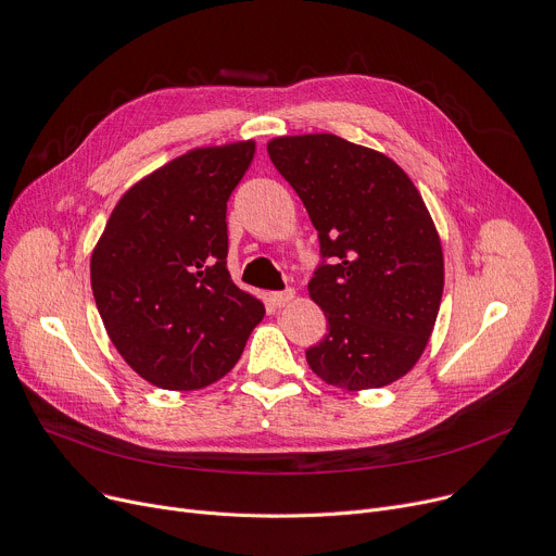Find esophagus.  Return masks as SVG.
I'll return each mask as SVG.
<instances>
[{"label": "esophagus", "mask_w": 556, "mask_h": 556, "mask_svg": "<svg viewBox=\"0 0 556 556\" xmlns=\"http://www.w3.org/2000/svg\"><path fill=\"white\" fill-rule=\"evenodd\" d=\"M293 299V289H282V291H271L269 293V303L274 307H285Z\"/></svg>", "instance_id": "obj_1"}]
</instances>
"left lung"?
<instances>
[{"mask_svg":"<svg viewBox=\"0 0 556 556\" xmlns=\"http://www.w3.org/2000/svg\"><path fill=\"white\" fill-rule=\"evenodd\" d=\"M267 152L318 231L307 289L328 334L305 352L309 368L345 390L393 383L427 348L444 287L417 188L386 154L334 135L274 139Z\"/></svg>","mask_w":556,"mask_h":556,"instance_id":"left-lung-1","label":"left lung"}]
</instances>
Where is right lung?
Wrapping results in <instances>:
<instances>
[{"mask_svg":"<svg viewBox=\"0 0 556 556\" xmlns=\"http://www.w3.org/2000/svg\"><path fill=\"white\" fill-rule=\"evenodd\" d=\"M253 141L200 148L129 188L91 253V291L125 362L166 390L236 366L265 305L226 269V202Z\"/></svg>","mask_w":556,"mask_h":556,"instance_id":"right-lung-1","label":"right lung"}]
</instances>
